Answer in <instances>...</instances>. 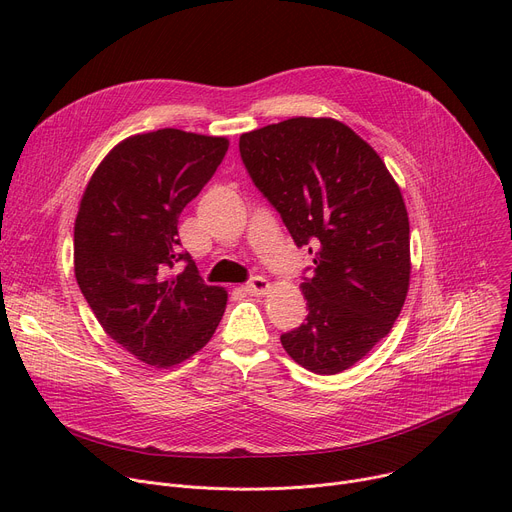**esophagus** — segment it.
Listing matches in <instances>:
<instances>
[{
	"instance_id": "1",
	"label": "esophagus",
	"mask_w": 512,
	"mask_h": 512,
	"mask_svg": "<svg viewBox=\"0 0 512 512\" xmlns=\"http://www.w3.org/2000/svg\"><path fill=\"white\" fill-rule=\"evenodd\" d=\"M251 294H265L267 290H270V282H267L265 278H261V276H255V278H251L249 282H247V286H245Z\"/></svg>"
}]
</instances>
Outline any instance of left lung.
<instances>
[{
	"instance_id": "1",
	"label": "left lung",
	"mask_w": 512,
	"mask_h": 512,
	"mask_svg": "<svg viewBox=\"0 0 512 512\" xmlns=\"http://www.w3.org/2000/svg\"><path fill=\"white\" fill-rule=\"evenodd\" d=\"M242 164L294 245L309 249V315L280 336L319 375L361 361L394 326L411 278L409 215L382 157L332 118H290L245 132Z\"/></svg>"
}]
</instances>
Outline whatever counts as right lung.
<instances>
[{
    "label": "right lung",
    "mask_w": 512,
    "mask_h": 512,
    "mask_svg": "<svg viewBox=\"0 0 512 512\" xmlns=\"http://www.w3.org/2000/svg\"><path fill=\"white\" fill-rule=\"evenodd\" d=\"M228 145L224 137L178 128L134 134L105 155L80 199V292L105 334L147 365L172 367L193 357L224 315L228 292L207 286L180 249L178 218Z\"/></svg>",
    "instance_id": "obj_1"
}]
</instances>
